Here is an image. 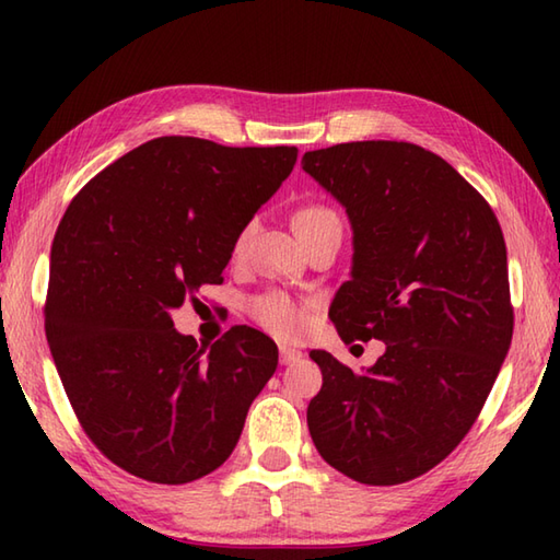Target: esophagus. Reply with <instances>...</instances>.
<instances>
[{
	"label": "esophagus",
	"instance_id": "obj_1",
	"mask_svg": "<svg viewBox=\"0 0 560 560\" xmlns=\"http://www.w3.org/2000/svg\"><path fill=\"white\" fill-rule=\"evenodd\" d=\"M301 359H303V353H301L299 349H291V347H279V361H281L283 365H291V363L301 361Z\"/></svg>",
	"mask_w": 560,
	"mask_h": 560
}]
</instances>
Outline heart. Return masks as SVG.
Instances as JSON below:
<instances>
[{
  "label": "heart",
  "instance_id": "1",
  "mask_svg": "<svg viewBox=\"0 0 560 560\" xmlns=\"http://www.w3.org/2000/svg\"><path fill=\"white\" fill-rule=\"evenodd\" d=\"M325 221H339V217L325 205H307V207L295 211L293 229H295V233H305V231L317 229V225ZM245 241H247V229L237 235L235 249H243ZM247 311L261 329H267L269 335L279 337V339L299 337L307 325L305 307L301 303H295L291 295L281 293V291H269V293L257 295V299L249 301Z\"/></svg>",
  "mask_w": 560,
  "mask_h": 560
}]
</instances>
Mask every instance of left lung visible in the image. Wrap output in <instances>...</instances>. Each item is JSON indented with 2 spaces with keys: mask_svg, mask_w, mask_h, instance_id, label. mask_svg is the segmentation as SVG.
Instances as JSON below:
<instances>
[{
  "mask_svg": "<svg viewBox=\"0 0 560 560\" xmlns=\"http://www.w3.org/2000/svg\"><path fill=\"white\" fill-rule=\"evenodd\" d=\"M303 171L347 207L351 279L329 307L339 337L385 341L365 373L311 351L319 455L368 486L421 477L481 413L513 341L501 223L447 161L409 141L307 151Z\"/></svg>",
  "mask_w": 560,
  "mask_h": 560,
  "instance_id": "1",
  "label": "left lung"
}]
</instances>
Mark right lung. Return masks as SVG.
<instances>
[{"mask_svg":"<svg viewBox=\"0 0 560 560\" xmlns=\"http://www.w3.org/2000/svg\"><path fill=\"white\" fill-rule=\"evenodd\" d=\"M295 159V147L159 137L83 185L57 225L47 343L83 433L139 479L177 486L219 469L277 371L261 331L235 325L201 349L171 311L223 281Z\"/></svg>","mask_w":560,"mask_h":560,"instance_id":"1","label":"right lung"}]
</instances>
